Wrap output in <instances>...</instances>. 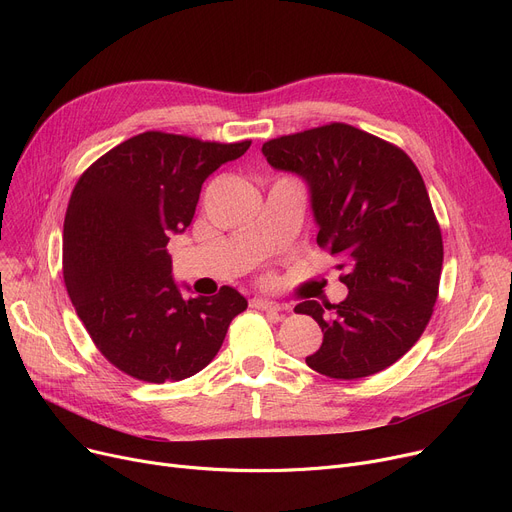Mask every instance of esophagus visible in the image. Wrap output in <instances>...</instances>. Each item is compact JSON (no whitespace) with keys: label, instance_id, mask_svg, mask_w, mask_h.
I'll use <instances>...</instances> for the list:
<instances>
[{"label":"esophagus","instance_id":"esophagus-1","mask_svg":"<svg viewBox=\"0 0 512 512\" xmlns=\"http://www.w3.org/2000/svg\"><path fill=\"white\" fill-rule=\"evenodd\" d=\"M251 307H255L259 311H270V313H282L284 311V307H280L278 303L267 301V299H253Z\"/></svg>","mask_w":512,"mask_h":512}]
</instances>
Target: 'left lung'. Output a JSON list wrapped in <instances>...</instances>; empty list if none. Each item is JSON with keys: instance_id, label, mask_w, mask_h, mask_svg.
<instances>
[{"instance_id": "8db88e82", "label": "left lung", "mask_w": 512, "mask_h": 512, "mask_svg": "<svg viewBox=\"0 0 512 512\" xmlns=\"http://www.w3.org/2000/svg\"><path fill=\"white\" fill-rule=\"evenodd\" d=\"M261 151L272 168L307 182L317 245L338 257L348 288L338 305L294 307L324 332L307 365L336 380L390 367L432 317L444 261L442 232L413 159L342 122L272 139Z\"/></svg>"}]
</instances>
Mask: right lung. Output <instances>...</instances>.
<instances>
[{"instance_id":"1","label":"right lung","mask_w":512,"mask_h":512,"mask_svg":"<svg viewBox=\"0 0 512 512\" xmlns=\"http://www.w3.org/2000/svg\"><path fill=\"white\" fill-rule=\"evenodd\" d=\"M249 147L149 130L78 178L64 220L66 290L99 353L130 378H191L247 309L230 286L184 299L166 247L191 226L207 176Z\"/></svg>"}]
</instances>
